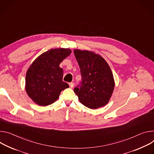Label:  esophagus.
I'll return each instance as SVG.
<instances>
[{"label":"esophagus","instance_id":"1","mask_svg":"<svg viewBox=\"0 0 154 154\" xmlns=\"http://www.w3.org/2000/svg\"><path fill=\"white\" fill-rule=\"evenodd\" d=\"M74 86H75V84L73 82H71L69 84L70 88H71V89H73L74 88Z\"/></svg>","mask_w":154,"mask_h":154}]
</instances>
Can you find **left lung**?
Listing matches in <instances>:
<instances>
[{
	"instance_id": "1",
	"label": "left lung",
	"mask_w": 154,
	"mask_h": 154,
	"mask_svg": "<svg viewBox=\"0 0 154 154\" xmlns=\"http://www.w3.org/2000/svg\"><path fill=\"white\" fill-rule=\"evenodd\" d=\"M74 54L82 76L80 88L74 89L79 101L93 109L105 106L115 86L109 65L103 57L93 51L75 49Z\"/></svg>"
}]
</instances>
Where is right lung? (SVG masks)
Returning <instances> with one entry per match:
<instances>
[{
    "mask_svg": "<svg viewBox=\"0 0 154 154\" xmlns=\"http://www.w3.org/2000/svg\"><path fill=\"white\" fill-rule=\"evenodd\" d=\"M71 53L68 48L51 49L32 63L26 73L25 88L34 103L49 105L59 98L62 91L69 88L62 81L63 70L59 65Z\"/></svg>",
    "mask_w": 154,
    "mask_h": 154,
    "instance_id": "right-lung-1",
    "label": "right lung"
}]
</instances>
